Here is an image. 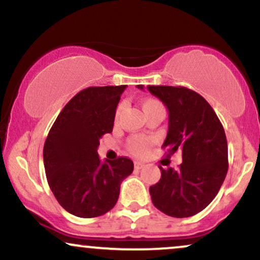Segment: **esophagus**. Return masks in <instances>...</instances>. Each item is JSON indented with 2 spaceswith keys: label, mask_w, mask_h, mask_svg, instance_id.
Segmentation results:
<instances>
[{
  "label": "esophagus",
  "mask_w": 260,
  "mask_h": 260,
  "mask_svg": "<svg viewBox=\"0 0 260 260\" xmlns=\"http://www.w3.org/2000/svg\"><path fill=\"white\" fill-rule=\"evenodd\" d=\"M143 166H144V164L140 162V161H136V162H134V168H136V169L140 170V169L143 168Z\"/></svg>",
  "instance_id": "obj_1"
}]
</instances>
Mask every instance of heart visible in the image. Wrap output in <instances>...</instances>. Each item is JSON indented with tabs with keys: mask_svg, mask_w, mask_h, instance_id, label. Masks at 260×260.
I'll return each mask as SVG.
<instances>
[{
	"mask_svg": "<svg viewBox=\"0 0 260 260\" xmlns=\"http://www.w3.org/2000/svg\"><path fill=\"white\" fill-rule=\"evenodd\" d=\"M142 109L144 113H148L153 111L155 109H164L162 105L159 100L156 99H145L143 100L142 103ZM122 106L117 109V112H116V117H118L121 113ZM151 145V140L148 138H144V137H133V138L129 139L128 142V149L129 151L134 155H143L145 151L148 150V148Z\"/></svg>",
	"mask_w": 260,
	"mask_h": 260,
	"instance_id": "1",
	"label": "heart"
}]
</instances>
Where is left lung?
Instances as JSON below:
<instances>
[{
    "label": "left lung",
    "instance_id": "8db88e82",
    "mask_svg": "<svg viewBox=\"0 0 260 260\" xmlns=\"http://www.w3.org/2000/svg\"><path fill=\"white\" fill-rule=\"evenodd\" d=\"M143 90V85H137ZM169 110V131L162 148L182 151L177 170L162 169L149 188L153 204L174 217L193 216L215 198L229 169L228 140L213 107L184 86L148 85Z\"/></svg>",
    "mask_w": 260,
    "mask_h": 260
}]
</instances>
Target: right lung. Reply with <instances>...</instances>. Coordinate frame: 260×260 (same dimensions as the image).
Segmentation results:
<instances>
[{
    "mask_svg": "<svg viewBox=\"0 0 260 260\" xmlns=\"http://www.w3.org/2000/svg\"><path fill=\"white\" fill-rule=\"evenodd\" d=\"M126 85L90 86L67 103L44 144L47 182L62 208L78 217L111 210L121 182L133 172L128 157L105 160L98 155L100 138L111 133L116 107Z\"/></svg>",
    "mask_w": 260,
    "mask_h": 260,
    "instance_id": "1",
    "label": "right lung"
}]
</instances>
